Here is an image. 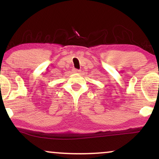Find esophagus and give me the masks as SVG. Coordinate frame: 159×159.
<instances>
[{
	"label": "esophagus",
	"instance_id": "obj_1",
	"mask_svg": "<svg viewBox=\"0 0 159 159\" xmlns=\"http://www.w3.org/2000/svg\"><path fill=\"white\" fill-rule=\"evenodd\" d=\"M73 72H74V73H79L80 70H78V69H74V70H73Z\"/></svg>",
	"mask_w": 159,
	"mask_h": 159
}]
</instances>
